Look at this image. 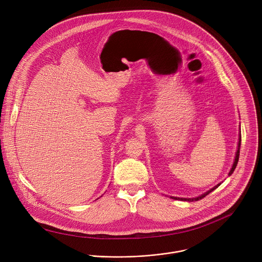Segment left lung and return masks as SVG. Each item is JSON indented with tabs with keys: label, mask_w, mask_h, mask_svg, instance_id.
<instances>
[{
	"label": "left lung",
	"mask_w": 262,
	"mask_h": 262,
	"mask_svg": "<svg viewBox=\"0 0 262 262\" xmlns=\"http://www.w3.org/2000/svg\"><path fill=\"white\" fill-rule=\"evenodd\" d=\"M241 130V129H239ZM239 146H241V131H239V135H238V141H237V149H236V151H235V157H234V161H233V164H232V166H231V169L229 170V172H228V176H230L232 173H233V171H234V169H235V167H236V165H237V162H238V157H239ZM221 184V182L220 183H218V184H216L214 187H212L211 189H209V190H207L206 192H204V193H202L201 195H198V196H195V198H178V196H170L171 199H174V200H180V201H186V202H193V201H199V200H201V199H203V198H205L207 194H209L211 191H213L214 189H216L219 185Z\"/></svg>",
	"instance_id": "obj_1"
}]
</instances>
